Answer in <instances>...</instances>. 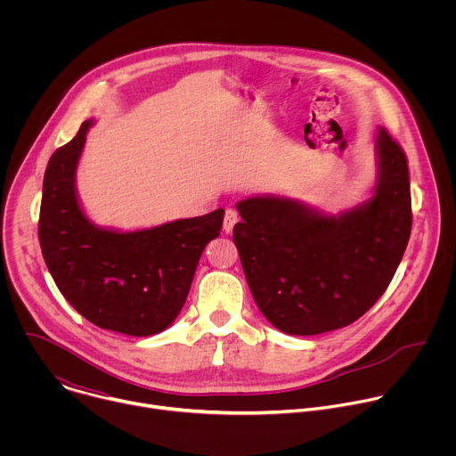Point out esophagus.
I'll return each mask as SVG.
<instances>
[{
    "label": "esophagus",
    "mask_w": 456,
    "mask_h": 456,
    "mask_svg": "<svg viewBox=\"0 0 456 456\" xmlns=\"http://www.w3.org/2000/svg\"><path fill=\"white\" fill-rule=\"evenodd\" d=\"M238 220H240L238 213H236L234 209H227V211H225V216H224V232H225V234H231L232 229H234V225L238 224Z\"/></svg>",
    "instance_id": "obj_1"
}]
</instances>
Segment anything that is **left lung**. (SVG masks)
Segmentation results:
<instances>
[{"mask_svg": "<svg viewBox=\"0 0 456 456\" xmlns=\"http://www.w3.org/2000/svg\"><path fill=\"white\" fill-rule=\"evenodd\" d=\"M375 157L371 199L338 215L274 194L236 204L241 267L278 330L315 336L348 327L392 281L411 232L408 159L384 127Z\"/></svg>", "mask_w": 456, "mask_h": 456, "instance_id": "obj_1", "label": "left lung"}]
</instances>
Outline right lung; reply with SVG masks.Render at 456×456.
Returning <instances> with one entry per match:
<instances>
[{"label":"right lung","instance_id":"1","mask_svg":"<svg viewBox=\"0 0 456 456\" xmlns=\"http://www.w3.org/2000/svg\"><path fill=\"white\" fill-rule=\"evenodd\" d=\"M94 120L48 160L39 213L45 264L67 301L99 329L146 338L180 314L224 209L141 231L95 225L83 211L76 171Z\"/></svg>","mask_w":456,"mask_h":456}]
</instances>
